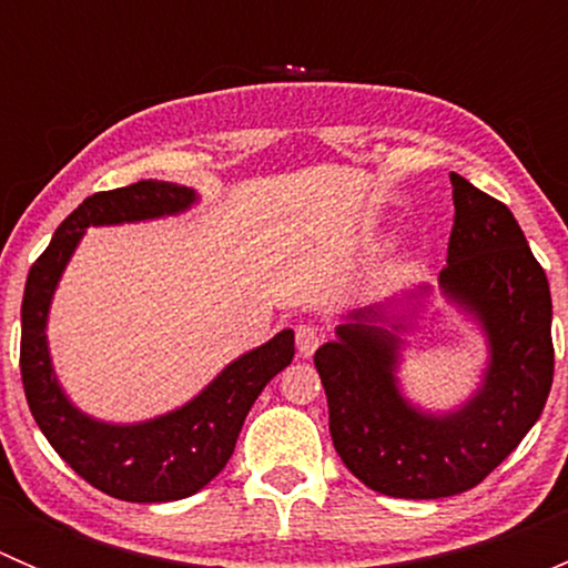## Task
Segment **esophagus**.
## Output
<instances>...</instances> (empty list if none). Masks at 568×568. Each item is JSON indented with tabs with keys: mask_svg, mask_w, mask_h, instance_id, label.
<instances>
[{
	"mask_svg": "<svg viewBox=\"0 0 568 568\" xmlns=\"http://www.w3.org/2000/svg\"><path fill=\"white\" fill-rule=\"evenodd\" d=\"M321 343V332L313 324H300L296 326V348H300V357H313V352Z\"/></svg>",
	"mask_w": 568,
	"mask_h": 568,
	"instance_id": "1",
	"label": "esophagus"
}]
</instances>
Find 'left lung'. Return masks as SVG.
Returning a JSON list of instances; mask_svg holds the SVG:
<instances>
[{
	"label": "left lung",
	"mask_w": 568,
	"mask_h": 568,
	"mask_svg": "<svg viewBox=\"0 0 568 568\" xmlns=\"http://www.w3.org/2000/svg\"><path fill=\"white\" fill-rule=\"evenodd\" d=\"M454 231L439 291L478 321L489 346L480 387L459 409H417L398 385L400 341L428 288L365 307L316 352L337 456L368 489L437 500L478 486L530 432L552 387V300L508 205L450 173Z\"/></svg>",
	"instance_id": "left-lung-1"
}]
</instances>
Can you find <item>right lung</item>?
I'll list each match as a JSON object with an SVG mask.
<instances>
[{
  "label": "right lung",
  "mask_w": 568,
  "mask_h": 568,
  "mask_svg": "<svg viewBox=\"0 0 568 568\" xmlns=\"http://www.w3.org/2000/svg\"><path fill=\"white\" fill-rule=\"evenodd\" d=\"M197 192L168 181H136L95 192L51 236L27 274L21 302V382L32 417L62 462L90 486L129 503L183 500L222 473L244 417L263 387L294 359V332L233 359L189 404L145 423H104L84 415L62 393L45 343L51 296L90 225L159 220L192 209Z\"/></svg>",
  "instance_id": "1"
}]
</instances>
